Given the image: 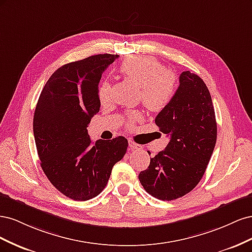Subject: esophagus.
<instances>
[{"label":"esophagus","instance_id":"esophagus-1","mask_svg":"<svg viewBox=\"0 0 252 252\" xmlns=\"http://www.w3.org/2000/svg\"><path fill=\"white\" fill-rule=\"evenodd\" d=\"M128 145H129V149L130 150H140L142 149V146L139 144H136L135 142H133L132 140L128 141Z\"/></svg>","mask_w":252,"mask_h":252}]
</instances>
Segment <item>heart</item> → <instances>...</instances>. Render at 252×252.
I'll return each mask as SVG.
<instances>
[{"instance_id": "b5f03b06", "label": "heart", "mask_w": 252, "mask_h": 252, "mask_svg": "<svg viewBox=\"0 0 252 252\" xmlns=\"http://www.w3.org/2000/svg\"><path fill=\"white\" fill-rule=\"evenodd\" d=\"M120 72L124 78L141 87V98L151 111H161L168 105L177 90L175 75L164 69V65L152 57L132 56L129 57L120 67ZM98 101L107 103L110 98V85L108 82L101 83L97 90ZM140 116L130 113L127 118V124L131 126Z\"/></svg>"}]
</instances>
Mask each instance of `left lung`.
I'll list each match as a JSON object with an SVG mask.
<instances>
[{
  "instance_id": "8db88e82",
  "label": "left lung",
  "mask_w": 252,
  "mask_h": 252,
  "mask_svg": "<svg viewBox=\"0 0 252 252\" xmlns=\"http://www.w3.org/2000/svg\"><path fill=\"white\" fill-rule=\"evenodd\" d=\"M156 124L170 141L164 150L150 158L148 168L140 172L139 180L157 199L177 200L199 184L217 142L215 108L199 75L181 73L174 96L158 114Z\"/></svg>"
}]
</instances>
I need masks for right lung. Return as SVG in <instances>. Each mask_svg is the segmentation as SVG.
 Segmentation results:
<instances>
[{
	"label": "right lung",
	"instance_id": "obj_1",
	"mask_svg": "<svg viewBox=\"0 0 252 252\" xmlns=\"http://www.w3.org/2000/svg\"><path fill=\"white\" fill-rule=\"evenodd\" d=\"M118 58L105 53L60 67L36 104L33 134L41 167L51 184L74 201L100 194L128 147L124 136L94 143L87 131L91 118L100 110L102 73Z\"/></svg>",
	"mask_w": 252,
	"mask_h": 252
}]
</instances>
